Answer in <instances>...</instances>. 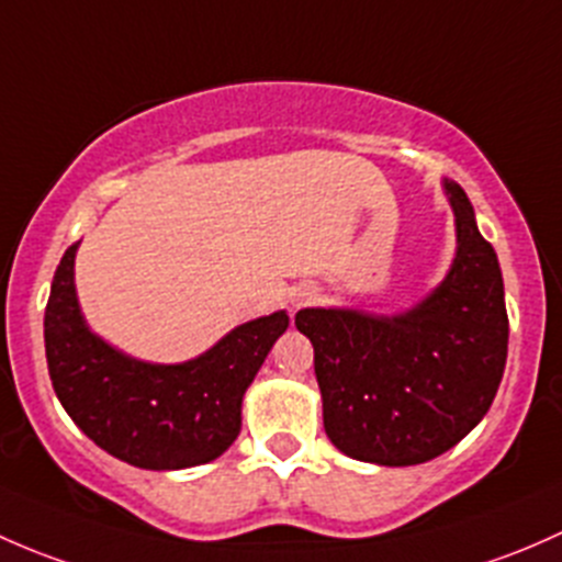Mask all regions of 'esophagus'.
Returning <instances> with one entry per match:
<instances>
[{
	"instance_id": "esophagus-1",
	"label": "esophagus",
	"mask_w": 562,
	"mask_h": 562,
	"mask_svg": "<svg viewBox=\"0 0 562 562\" xmlns=\"http://www.w3.org/2000/svg\"><path fill=\"white\" fill-rule=\"evenodd\" d=\"M316 300H319V292H316V286H300V289H294V294H292V305L294 308H300V305H311V303H316Z\"/></svg>"
}]
</instances>
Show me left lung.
<instances>
[{"label": "left lung", "instance_id": "left-lung-1", "mask_svg": "<svg viewBox=\"0 0 562 562\" xmlns=\"http://www.w3.org/2000/svg\"><path fill=\"white\" fill-rule=\"evenodd\" d=\"M457 254L447 279L395 316L303 308L314 344L324 432L344 454L375 465H419L484 419L501 386L508 316L495 248L482 238L460 183L443 181Z\"/></svg>", "mask_w": 562, "mask_h": 562}]
</instances>
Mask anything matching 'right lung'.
<instances>
[{
  "mask_svg": "<svg viewBox=\"0 0 562 562\" xmlns=\"http://www.w3.org/2000/svg\"><path fill=\"white\" fill-rule=\"evenodd\" d=\"M75 251L56 268L45 305V357L54 392L75 425L108 454L148 471L202 465L240 432L248 384L289 327L286 311L235 327L178 366L126 357L89 329L75 297Z\"/></svg>",
  "mask_w": 562,
  "mask_h": 562,
  "instance_id": "obj_1",
  "label": "right lung"
}]
</instances>
